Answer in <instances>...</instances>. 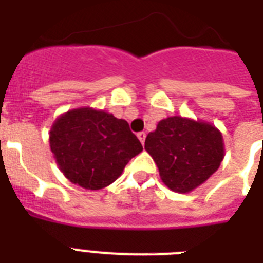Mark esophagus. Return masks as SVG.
Segmentation results:
<instances>
[{
  "instance_id": "esophagus-1",
  "label": "esophagus",
  "mask_w": 263,
  "mask_h": 263,
  "mask_svg": "<svg viewBox=\"0 0 263 263\" xmlns=\"http://www.w3.org/2000/svg\"><path fill=\"white\" fill-rule=\"evenodd\" d=\"M138 139L140 140V143L143 144L144 139H146V134H144V132H139V134H138Z\"/></svg>"
}]
</instances>
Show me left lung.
Segmentation results:
<instances>
[{
    "mask_svg": "<svg viewBox=\"0 0 263 263\" xmlns=\"http://www.w3.org/2000/svg\"><path fill=\"white\" fill-rule=\"evenodd\" d=\"M144 150L157 164L162 183L179 194L203 184L225 156L222 134L216 125L181 116L158 121L146 138Z\"/></svg>",
    "mask_w": 263,
    "mask_h": 263,
    "instance_id": "left-lung-1",
    "label": "left lung"
}]
</instances>
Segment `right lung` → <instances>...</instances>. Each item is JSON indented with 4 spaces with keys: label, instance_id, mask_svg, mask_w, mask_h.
I'll return each instance as SVG.
<instances>
[{
    "label": "right lung",
    "instance_id": "right-lung-1",
    "mask_svg": "<svg viewBox=\"0 0 263 263\" xmlns=\"http://www.w3.org/2000/svg\"><path fill=\"white\" fill-rule=\"evenodd\" d=\"M55 164L72 184L86 190L107 187L143 147L125 120L90 106L60 115L49 132Z\"/></svg>",
    "mask_w": 263,
    "mask_h": 263
}]
</instances>
